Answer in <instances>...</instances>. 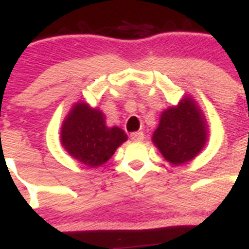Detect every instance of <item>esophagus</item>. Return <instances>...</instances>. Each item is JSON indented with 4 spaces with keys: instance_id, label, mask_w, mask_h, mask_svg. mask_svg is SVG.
Instances as JSON below:
<instances>
[{
    "instance_id": "1",
    "label": "esophagus",
    "mask_w": 249,
    "mask_h": 249,
    "mask_svg": "<svg viewBox=\"0 0 249 249\" xmlns=\"http://www.w3.org/2000/svg\"><path fill=\"white\" fill-rule=\"evenodd\" d=\"M130 139L134 140V142H142V140L144 139V133H142V131L131 133L130 134Z\"/></svg>"
}]
</instances>
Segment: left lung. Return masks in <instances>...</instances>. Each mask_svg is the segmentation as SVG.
Instances as JSON below:
<instances>
[{
  "label": "left lung",
  "mask_w": 249,
  "mask_h": 249,
  "mask_svg": "<svg viewBox=\"0 0 249 249\" xmlns=\"http://www.w3.org/2000/svg\"><path fill=\"white\" fill-rule=\"evenodd\" d=\"M153 142L172 164H184L196 157L207 142V127L202 112L193 100L185 98L178 107L161 114Z\"/></svg>",
  "instance_id": "left-lung-1"
}]
</instances>
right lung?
I'll use <instances>...</instances> for the list:
<instances>
[{"mask_svg":"<svg viewBox=\"0 0 249 249\" xmlns=\"http://www.w3.org/2000/svg\"><path fill=\"white\" fill-rule=\"evenodd\" d=\"M126 139L120 127L107 126L103 112L84 103L75 104L61 129V142L66 151L90 168L107 163Z\"/></svg>","mask_w":249,"mask_h":249,"instance_id":"obj_1","label":"right lung"}]
</instances>
